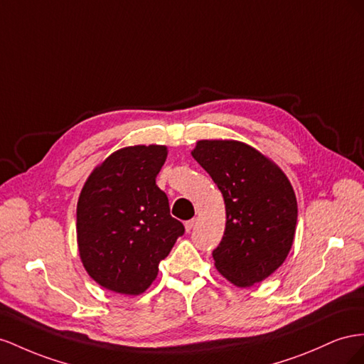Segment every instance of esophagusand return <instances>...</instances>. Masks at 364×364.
Instances as JSON below:
<instances>
[{"instance_id":"34e87169","label":"esophagus","mask_w":364,"mask_h":364,"mask_svg":"<svg viewBox=\"0 0 364 364\" xmlns=\"http://www.w3.org/2000/svg\"><path fill=\"white\" fill-rule=\"evenodd\" d=\"M196 225V220H189V221H186L184 223V228H186V232H192L193 230V227Z\"/></svg>"}]
</instances>
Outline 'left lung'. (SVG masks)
I'll return each mask as SVG.
<instances>
[{
	"mask_svg": "<svg viewBox=\"0 0 364 364\" xmlns=\"http://www.w3.org/2000/svg\"><path fill=\"white\" fill-rule=\"evenodd\" d=\"M193 159L212 176L225 204V230L213 261L240 288L262 282L291 250L297 200L291 183L261 151L237 140H198Z\"/></svg>",
	"mask_w": 364,
	"mask_h": 364,
	"instance_id": "1",
	"label": "left lung"
}]
</instances>
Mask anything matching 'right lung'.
Segmentation results:
<instances>
[{
	"mask_svg": "<svg viewBox=\"0 0 364 364\" xmlns=\"http://www.w3.org/2000/svg\"><path fill=\"white\" fill-rule=\"evenodd\" d=\"M168 157L163 144L114 151L87 178L77 200V248L92 280L139 296L159 274L184 225L171 216L155 178Z\"/></svg>",
	"mask_w": 364,
	"mask_h": 364,
	"instance_id": "obj_1",
	"label": "right lung"
}]
</instances>
